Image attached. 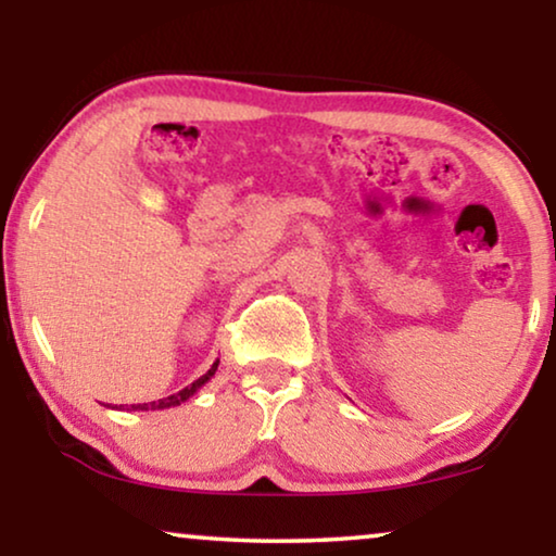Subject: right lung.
I'll return each instance as SVG.
<instances>
[{
    "mask_svg": "<svg viewBox=\"0 0 556 556\" xmlns=\"http://www.w3.org/2000/svg\"><path fill=\"white\" fill-rule=\"evenodd\" d=\"M217 364H219V359L212 364L210 367V371L207 375H202L200 379H197V382H192L189 387H185V390H179L177 394H169V397H164V400H156V402H143V405H131V409H166V407H177V405H181V402H187L189 397H192V394L200 390L202 384H207L212 377H215V371H217Z\"/></svg>",
    "mask_w": 556,
    "mask_h": 556,
    "instance_id": "1",
    "label": "right lung"
}]
</instances>
